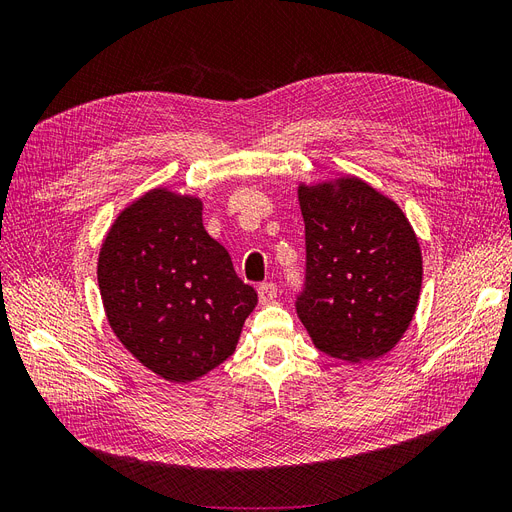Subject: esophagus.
Segmentation results:
<instances>
[{"instance_id": "34e87169", "label": "esophagus", "mask_w": 512, "mask_h": 512, "mask_svg": "<svg viewBox=\"0 0 512 512\" xmlns=\"http://www.w3.org/2000/svg\"><path fill=\"white\" fill-rule=\"evenodd\" d=\"M277 297V286L275 284H260L258 286V301L262 305L273 303V299Z\"/></svg>"}]
</instances>
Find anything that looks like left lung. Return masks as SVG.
I'll list each match as a JSON object with an SVG mask.
<instances>
[{"instance_id":"left-lung-1","label":"left lung","mask_w":512,"mask_h":512,"mask_svg":"<svg viewBox=\"0 0 512 512\" xmlns=\"http://www.w3.org/2000/svg\"><path fill=\"white\" fill-rule=\"evenodd\" d=\"M307 271L297 314L314 346L361 363L391 352L414 318L423 256L406 213L367 181L299 183Z\"/></svg>"}]
</instances>
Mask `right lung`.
<instances>
[{
  "mask_svg": "<svg viewBox=\"0 0 512 512\" xmlns=\"http://www.w3.org/2000/svg\"><path fill=\"white\" fill-rule=\"evenodd\" d=\"M113 333L166 382L188 384L235 352L258 294L203 226V200L153 188L121 209L98 254Z\"/></svg>",
  "mask_w": 512,
  "mask_h": 512,
  "instance_id": "right-lung-1",
  "label": "right lung"
}]
</instances>
